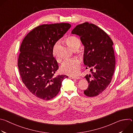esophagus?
Masks as SVG:
<instances>
[{"mask_svg":"<svg viewBox=\"0 0 133 133\" xmlns=\"http://www.w3.org/2000/svg\"><path fill=\"white\" fill-rule=\"evenodd\" d=\"M69 78L71 79H78L81 78V77L79 76H69Z\"/></svg>","mask_w":133,"mask_h":133,"instance_id":"1","label":"esophagus"}]
</instances>
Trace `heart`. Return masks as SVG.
Instances as JSON below:
<instances>
[{
  "mask_svg": "<svg viewBox=\"0 0 133 133\" xmlns=\"http://www.w3.org/2000/svg\"><path fill=\"white\" fill-rule=\"evenodd\" d=\"M65 42L67 45L73 50L75 51L78 49L81 45V42L78 37L71 36L67 37L65 39ZM58 43H57L54 46L52 49V55L57 62H61V59L57 54ZM81 62L77 59H72L64 62L60 67V71L62 73L68 75H75L78 73L80 69Z\"/></svg>",
  "mask_w": 133,
  "mask_h": 133,
  "instance_id": "b5f03b06",
  "label": "heart"
}]
</instances>
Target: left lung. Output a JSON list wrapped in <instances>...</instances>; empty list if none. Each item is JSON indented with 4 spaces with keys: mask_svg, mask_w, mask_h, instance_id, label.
Listing matches in <instances>:
<instances>
[{
    "mask_svg": "<svg viewBox=\"0 0 133 133\" xmlns=\"http://www.w3.org/2000/svg\"><path fill=\"white\" fill-rule=\"evenodd\" d=\"M71 34L80 37L84 46V63L91 72L85 77L89 84L84 92L90 97L96 96L108 86L114 72L113 42L103 30L88 22L77 25Z\"/></svg>",
    "mask_w": 133,
    "mask_h": 133,
    "instance_id": "8db88e82",
    "label": "left lung"
}]
</instances>
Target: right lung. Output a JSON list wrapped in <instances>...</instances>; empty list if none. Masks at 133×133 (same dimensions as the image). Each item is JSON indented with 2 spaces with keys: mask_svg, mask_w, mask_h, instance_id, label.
Returning <instances> with one entry per match:
<instances>
[{
  "mask_svg": "<svg viewBox=\"0 0 133 133\" xmlns=\"http://www.w3.org/2000/svg\"><path fill=\"white\" fill-rule=\"evenodd\" d=\"M68 23L44 24L30 31L24 38L18 60L22 80L38 98L48 101L58 94L66 75L55 76L58 69L52 55L54 46L70 28Z\"/></svg>",
  "mask_w": 133,
  "mask_h": 133,
  "instance_id": "add662e5",
  "label": "right lung"
}]
</instances>
